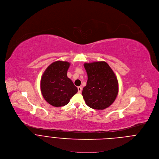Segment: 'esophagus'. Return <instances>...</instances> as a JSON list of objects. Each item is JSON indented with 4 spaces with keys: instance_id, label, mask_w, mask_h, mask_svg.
Here are the masks:
<instances>
[{
    "instance_id": "1",
    "label": "esophagus",
    "mask_w": 159,
    "mask_h": 159,
    "mask_svg": "<svg viewBox=\"0 0 159 159\" xmlns=\"http://www.w3.org/2000/svg\"><path fill=\"white\" fill-rule=\"evenodd\" d=\"M77 89H78V92L80 93L82 92V87H77Z\"/></svg>"
}]
</instances>
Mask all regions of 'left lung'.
I'll return each instance as SVG.
<instances>
[{
    "label": "left lung",
    "mask_w": 159,
    "mask_h": 159,
    "mask_svg": "<svg viewBox=\"0 0 159 159\" xmlns=\"http://www.w3.org/2000/svg\"><path fill=\"white\" fill-rule=\"evenodd\" d=\"M88 80L82 90L87 106L104 110L115 100L118 93V79L110 66L105 61L85 63Z\"/></svg>",
    "instance_id": "left-lung-1"
}]
</instances>
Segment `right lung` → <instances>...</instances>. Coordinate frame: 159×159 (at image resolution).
I'll return each instance as SVG.
<instances>
[{"mask_svg": "<svg viewBox=\"0 0 159 159\" xmlns=\"http://www.w3.org/2000/svg\"><path fill=\"white\" fill-rule=\"evenodd\" d=\"M70 63L57 61L51 64L41 79V91L43 98L55 107L68 104L70 98L77 92V88L67 77V72Z\"/></svg>", "mask_w": 159, "mask_h": 159, "instance_id": "1", "label": "right lung"}]
</instances>
